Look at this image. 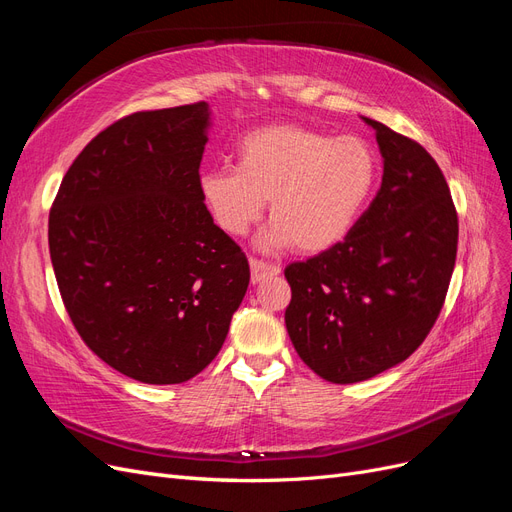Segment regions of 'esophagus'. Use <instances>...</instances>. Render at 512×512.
Instances as JSON below:
<instances>
[{"instance_id":"esophagus-1","label":"esophagus","mask_w":512,"mask_h":512,"mask_svg":"<svg viewBox=\"0 0 512 512\" xmlns=\"http://www.w3.org/2000/svg\"><path fill=\"white\" fill-rule=\"evenodd\" d=\"M250 271H252V284H258L262 280H267V277H273L280 273V267L269 265V262H262L256 258H250Z\"/></svg>"}]
</instances>
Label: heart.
<instances>
[{"label":"heart","instance_id":"b5f03b06","mask_svg":"<svg viewBox=\"0 0 512 512\" xmlns=\"http://www.w3.org/2000/svg\"><path fill=\"white\" fill-rule=\"evenodd\" d=\"M378 158L361 136H331L305 126L258 128L241 138L237 168L200 175V198L226 235L243 237L265 211L267 250H331L352 230L374 190Z\"/></svg>","mask_w":512,"mask_h":512}]
</instances>
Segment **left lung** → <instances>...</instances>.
I'll list each match as a JSON object with an SVG mask.
<instances>
[{"label": "left lung", "instance_id": "left-lung-1", "mask_svg": "<svg viewBox=\"0 0 512 512\" xmlns=\"http://www.w3.org/2000/svg\"><path fill=\"white\" fill-rule=\"evenodd\" d=\"M363 121L384 162L376 198L342 243L284 271L290 342L333 384L374 378L425 342L457 256V211L436 160L384 123Z\"/></svg>", "mask_w": 512, "mask_h": 512}]
</instances>
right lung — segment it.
Segmentation results:
<instances>
[{
  "instance_id": "add662e5",
  "label": "right lung",
  "mask_w": 512,
  "mask_h": 512,
  "mask_svg": "<svg viewBox=\"0 0 512 512\" xmlns=\"http://www.w3.org/2000/svg\"><path fill=\"white\" fill-rule=\"evenodd\" d=\"M207 102L115 121L72 162L49 215L61 299L119 374L179 384L218 356L250 265L198 188Z\"/></svg>"
}]
</instances>
